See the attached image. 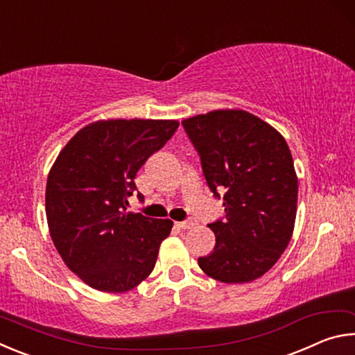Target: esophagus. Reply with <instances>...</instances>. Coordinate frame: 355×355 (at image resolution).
<instances>
[{"instance_id":"1","label":"esophagus","mask_w":355,"mask_h":355,"mask_svg":"<svg viewBox=\"0 0 355 355\" xmlns=\"http://www.w3.org/2000/svg\"><path fill=\"white\" fill-rule=\"evenodd\" d=\"M178 228H183V230H188V228L194 227L196 222L194 220H183V222H175Z\"/></svg>"}]
</instances>
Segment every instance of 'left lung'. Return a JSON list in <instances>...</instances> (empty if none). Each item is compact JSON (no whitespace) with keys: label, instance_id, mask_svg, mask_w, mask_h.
I'll list each match as a JSON object with an SVG mask.
<instances>
[{"label":"left lung","instance_id":"8db88e82","mask_svg":"<svg viewBox=\"0 0 355 355\" xmlns=\"http://www.w3.org/2000/svg\"><path fill=\"white\" fill-rule=\"evenodd\" d=\"M200 155L209 189L224 194V220L208 224L211 254L199 258L208 277L248 284L271 269L290 244L297 209V175L277 130L243 110H218L183 120Z\"/></svg>","mask_w":355,"mask_h":355}]
</instances>
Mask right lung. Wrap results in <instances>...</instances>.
<instances>
[{
    "instance_id": "obj_1",
    "label": "right lung",
    "mask_w": 355,
    "mask_h": 355,
    "mask_svg": "<svg viewBox=\"0 0 355 355\" xmlns=\"http://www.w3.org/2000/svg\"><path fill=\"white\" fill-rule=\"evenodd\" d=\"M178 125L98 120L78 131L51 166L45 191L50 236L70 271L94 290L130 291L153 271L173 222L127 213L128 197L136 173Z\"/></svg>"
}]
</instances>
